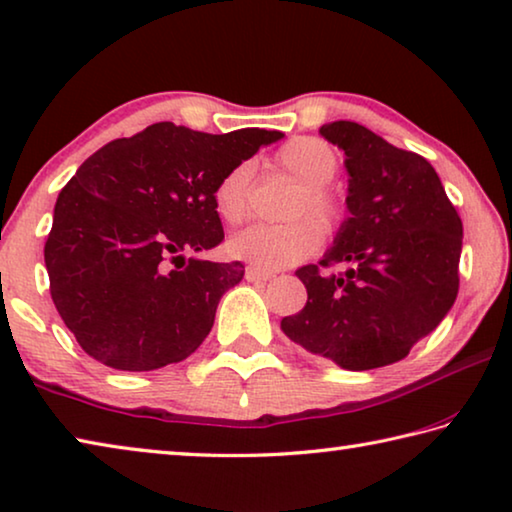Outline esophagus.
<instances>
[{"instance_id":"1","label":"esophagus","mask_w":512,"mask_h":512,"mask_svg":"<svg viewBox=\"0 0 512 512\" xmlns=\"http://www.w3.org/2000/svg\"><path fill=\"white\" fill-rule=\"evenodd\" d=\"M245 277H247V281H270V279H274V274L258 270V267H247Z\"/></svg>"}]
</instances>
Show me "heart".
Listing matches in <instances>:
<instances>
[{
    "mask_svg": "<svg viewBox=\"0 0 512 512\" xmlns=\"http://www.w3.org/2000/svg\"><path fill=\"white\" fill-rule=\"evenodd\" d=\"M274 169L302 185V196L290 208L288 217L300 219L309 215L325 229H336L345 215V206L332 190L341 160L327 141L318 137H295L277 148L272 157ZM251 164H235L217 180L212 190V206L226 224H242L249 215ZM320 229L309 219L281 226H249L233 235L229 251L258 270H283L309 258L320 247Z\"/></svg>",
    "mask_w": 512,
    "mask_h": 512,
    "instance_id": "b5f03b06",
    "label": "heart"
}]
</instances>
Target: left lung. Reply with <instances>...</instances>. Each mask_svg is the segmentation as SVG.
<instances>
[{
  "label": "left lung",
  "instance_id": "obj_1",
  "mask_svg": "<svg viewBox=\"0 0 512 512\" xmlns=\"http://www.w3.org/2000/svg\"><path fill=\"white\" fill-rule=\"evenodd\" d=\"M320 135L345 151L350 217L322 261L295 272L309 300L281 329L311 355L371 371L405 359L451 311L462 219L426 157L352 121ZM334 264L346 272L329 271Z\"/></svg>",
  "mask_w": 512,
  "mask_h": 512
}]
</instances>
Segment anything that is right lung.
<instances>
[{
    "label": "right lung",
    "mask_w": 512,
    "mask_h": 512,
    "mask_svg": "<svg viewBox=\"0 0 512 512\" xmlns=\"http://www.w3.org/2000/svg\"><path fill=\"white\" fill-rule=\"evenodd\" d=\"M281 137L162 121L82 162L54 206L45 267L52 302L86 355L116 371H155L199 348L245 265L185 254L224 240L217 180Z\"/></svg>",
    "instance_id": "obj_1"
}]
</instances>
